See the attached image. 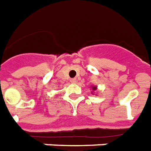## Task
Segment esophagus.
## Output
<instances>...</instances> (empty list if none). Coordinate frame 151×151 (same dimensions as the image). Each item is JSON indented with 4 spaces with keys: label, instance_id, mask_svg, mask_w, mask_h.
I'll return each mask as SVG.
<instances>
[{
    "label": "esophagus",
    "instance_id": "obj_1",
    "mask_svg": "<svg viewBox=\"0 0 151 151\" xmlns=\"http://www.w3.org/2000/svg\"><path fill=\"white\" fill-rule=\"evenodd\" d=\"M76 81H77V78H72L71 80H70V81H71L72 83H76Z\"/></svg>",
    "mask_w": 151,
    "mask_h": 151
}]
</instances>
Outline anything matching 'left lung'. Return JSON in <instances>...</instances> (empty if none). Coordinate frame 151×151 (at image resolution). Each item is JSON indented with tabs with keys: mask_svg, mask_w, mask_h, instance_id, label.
Returning a JSON list of instances; mask_svg holds the SVG:
<instances>
[{
	"mask_svg": "<svg viewBox=\"0 0 151 151\" xmlns=\"http://www.w3.org/2000/svg\"><path fill=\"white\" fill-rule=\"evenodd\" d=\"M97 90V87H96V86H93V90Z\"/></svg>",
	"mask_w": 151,
	"mask_h": 151,
	"instance_id": "1",
	"label": "left lung"
}]
</instances>
